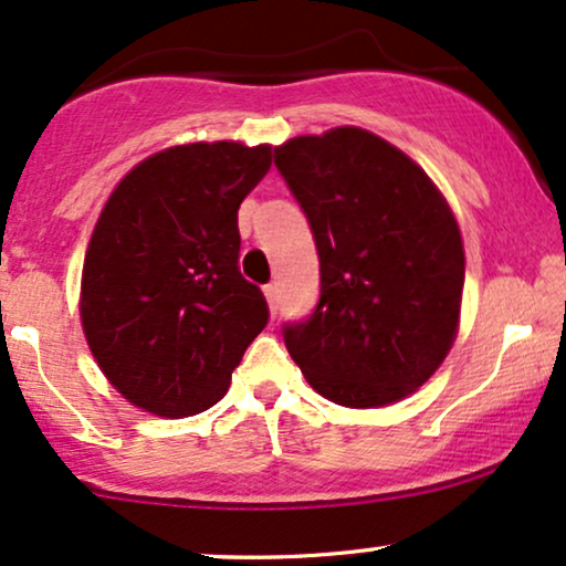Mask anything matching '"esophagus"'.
Here are the masks:
<instances>
[{"instance_id": "34e87169", "label": "esophagus", "mask_w": 566, "mask_h": 566, "mask_svg": "<svg viewBox=\"0 0 566 566\" xmlns=\"http://www.w3.org/2000/svg\"><path fill=\"white\" fill-rule=\"evenodd\" d=\"M263 295H266V300H269L271 313L276 316V311H279V287H276V284H266V287H263Z\"/></svg>"}]
</instances>
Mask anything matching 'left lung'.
<instances>
[{"mask_svg": "<svg viewBox=\"0 0 566 566\" xmlns=\"http://www.w3.org/2000/svg\"><path fill=\"white\" fill-rule=\"evenodd\" d=\"M274 164L311 224L321 297L284 345L321 397L384 407L452 349L464 284L460 227L431 177L360 127L300 135Z\"/></svg>", "mask_w": 566, "mask_h": 566, "instance_id": "obj_1", "label": "left lung"}]
</instances>
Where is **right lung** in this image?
Segmentation results:
<instances>
[{"mask_svg": "<svg viewBox=\"0 0 566 566\" xmlns=\"http://www.w3.org/2000/svg\"><path fill=\"white\" fill-rule=\"evenodd\" d=\"M269 167L271 146L188 143L148 156L106 200L81 321L98 368L140 410H209L269 324L266 297L238 266V209Z\"/></svg>", "mask_w": 566, "mask_h": 566, "instance_id": "right-lung-1", "label": "right lung"}]
</instances>
